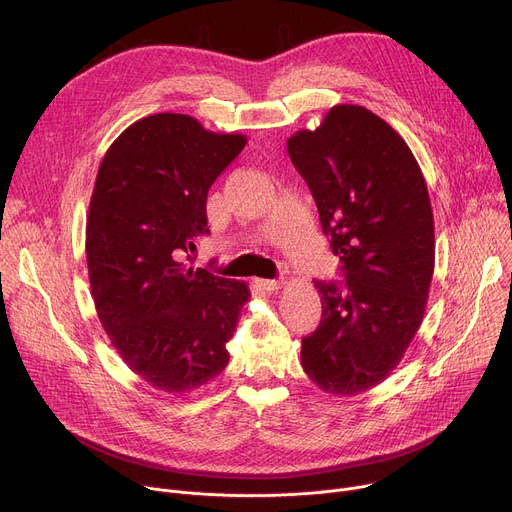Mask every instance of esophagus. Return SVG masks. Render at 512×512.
<instances>
[{"mask_svg": "<svg viewBox=\"0 0 512 512\" xmlns=\"http://www.w3.org/2000/svg\"><path fill=\"white\" fill-rule=\"evenodd\" d=\"M257 286H259L261 290L269 292V294L280 290V282H277V280H257Z\"/></svg>", "mask_w": 512, "mask_h": 512, "instance_id": "1", "label": "esophagus"}]
</instances>
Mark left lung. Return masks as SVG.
Listing matches in <instances>:
<instances>
[{
  "instance_id": "obj_1",
  "label": "left lung",
  "mask_w": 512,
  "mask_h": 512,
  "mask_svg": "<svg viewBox=\"0 0 512 512\" xmlns=\"http://www.w3.org/2000/svg\"><path fill=\"white\" fill-rule=\"evenodd\" d=\"M288 153L345 277L314 280L322 316L302 367L320 390L353 396L390 374L423 322L435 267L427 183L402 136L363 106H335Z\"/></svg>"
}]
</instances>
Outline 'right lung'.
<instances>
[{"instance_id":"right-lung-1","label":"right lung","mask_w":512,"mask_h":512,"mask_svg":"<svg viewBox=\"0 0 512 512\" xmlns=\"http://www.w3.org/2000/svg\"><path fill=\"white\" fill-rule=\"evenodd\" d=\"M245 145L192 116L155 114L102 159L85 228L91 296L118 355L157 390L200 388L228 363L249 288L181 259L210 235L208 190Z\"/></svg>"}]
</instances>
